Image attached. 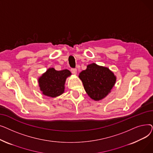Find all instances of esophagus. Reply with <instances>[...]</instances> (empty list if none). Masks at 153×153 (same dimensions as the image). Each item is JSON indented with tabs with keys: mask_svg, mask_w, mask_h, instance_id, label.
I'll use <instances>...</instances> for the list:
<instances>
[{
	"mask_svg": "<svg viewBox=\"0 0 153 153\" xmlns=\"http://www.w3.org/2000/svg\"><path fill=\"white\" fill-rule=\"evenodd\" d=\"M71 71L72 72V73L74 75H76L77 74V69H71Z\"/></svg>",
	"mask_w": 153,
	"mask_h": 153,
	"instance_id": "esophagus-1",
	"label": "esophagus"
}]
</instances>
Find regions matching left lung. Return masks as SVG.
<instances>
[{"instance_id":"left-lung-1","label":"left lung","mask_w":153,"mask_h":153,"mask_svg":"<svg viewBox=\"0 0 153 153\" xmlns=\"http://www.w3.org/2000/svg\"><path fill=\"white\" fill-rule=\"evenodd\" d=\"M84 88L90 98L99 101L111 92L116 83L117 77L109 68L94 62L88 64L85 70L79 73Z\"/></svg>"}]
</instances>
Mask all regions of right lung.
Instances as JSON below:
<instances>
[{
    "label": "right lung",
    "mask_w": 153,
    "mask_h": 153,
    "mask_svg": "<svg viewBox=\"0 0 153 153\" xmlns=\"http://www.w3.org/2000/svg\"><path fill=\"white\" fill-rule=\"evenodd\" d=\"M71 75L68 69L56 71L50 68L38 77V82L42 94L49 97L54 98L64 92L66 79Z\"/></svg>",
    "instance_id": "add662e5"
}]
</instances>
